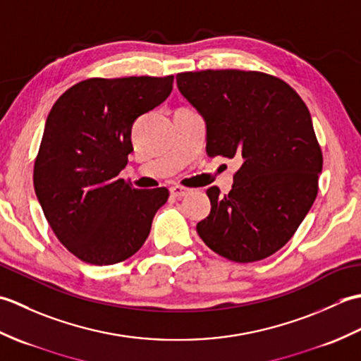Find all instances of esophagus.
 Here are the masks:
<instances>
[{
  "instance_id": "esophagus-1",
  "label": "esophagus",
  "mask_w": 361,
  "mask_h": 361,
  "mask_svg": "<svg viewBox=\"0 0 361 361\" xmlns=\"http://www.w3.org/2000/svg\"><path fill=\"white\" fill-rule=\"evenodd\" d=\"M171 194L175 198H181V197L189 195L190 194V189L185 188V186H173V188H171Z\"/></svg>"
}]
</instances>
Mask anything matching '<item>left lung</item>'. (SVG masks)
I'll use <instances>...</instances> for the list:
<instances>
[{
  "label": "left lung",
  "mask_w": 361,
  "mask_h": 361,
  "mask_svg": "<svg viewBox=\"0 0 361 361\" xmlns=\"http://www.w3.org/2000/svg\"><path fill=\"white\" fill-rule=\"evenodd\" d=\"M176 85L204 118L208 157L242 159L228 195L206 189L211 212L198 235L233 262L274 255L318 194L323 152L307 105L287 82L259 71L180 73Z\"/></svg>",
  "instance_id": "obj_1"
}]
</instances>
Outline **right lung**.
I'll list each match as a JSON object with an SVG mask.
<instances>
[{"label":"right lung","instance_id":"obj_1","mask_svg":"<svg viewBox=\"0 0 361 361\" xmlns=\"http://www.w3.org/2000/svg\"><path fill=\"white\" fill-rule=\"evenodd\" d=\"M173 75L91 78L57 99L34 163L46 220L75 257L113 265L133 256L169 198L166 188L135 189L119 172L128 163L132 126L164 102Z\"/></svg>","mask_w":361,"mask_h":361}]
</instances>
